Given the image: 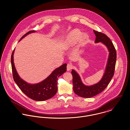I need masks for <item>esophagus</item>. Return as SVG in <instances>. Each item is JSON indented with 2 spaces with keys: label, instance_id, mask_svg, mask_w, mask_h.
Here are the masks:
<instances>
[{
  "label": "esophagus",
  "instance_id": "esophagus-1",
  "mask_svg": "<svg viewBox=\"0 0 130 130\" xmlns=\"http://www.w3.org/2000/svg\"><path fill=\"white\" fill-rule=\"evenodd\" d=\"M72 68V66L71 64H70V63L68 64V65H67V71H71Z\"/></svg>",
  "mask_w": 130,
  "mask_h": 130
}]
</instances>
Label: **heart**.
I'll return each mask as SVG.
<instances>
[{
    "label": "heart",
    "mask_w": 130,
    "mask_h": 130,
    "mask_svg": "<svg viewBox=\"0 0 130 130\" xmlns=\"http://www.w3.org/2000/svg\"><path fill=\"white\" fill-rule=\"evenodd\" d=\"M83 35L82 32L78 29H75L71 31L66 36L63 46L66 50H69L74 46L79 41V46H85L89 41V36L86 34Z\"/></svg>",
    "instance_id": "b5f03b06"
}]
</instances>
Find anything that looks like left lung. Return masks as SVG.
I'll list each match as a JSON object with an SVG mask.
<instances>
[{"label": "left lung", "mask_w": 130, "mask_h": 130, "mask_svg": "<svg viewBox=\"0 0 130 130\" xmlns=\"http://www.w3.org/2000/svg\"><path fill=\"white\" fill-rule=\"evenodd\" d=\"M96 36L95 43L101 42L107 47L109 53L104 74L101 79L94 85L87 86L83 83L79 75L72 70L71 74L73 79V89L74 93L80 97L90 98L98 94L106 88L113 77L115 68L117 54L115 48L109 38L105 34L93 30Z\"/></svg>", "instance_id": "obj_1"}]
</instances>
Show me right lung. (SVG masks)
Here are the masks:
<instances>
[{
    "instance_id": "obj_1",
    "label": "right lung",
    "mask_w": 130,
    "mask_h": 130,
    "mask_svg": "<svg viewBox=\"0 0 130 130\" xmlns=\"http://www.w3.org/2000/svg\"><path fill=\"white\" fill-rule=\"evenodd\" d=\"M35 32V31L28 32L21 37L19 41L25 36ZM14 50L12 52L11 58L12 74L14 82L21 90L28 97L35 101H45L53 97L57 92L58 77L67 71V64L64 63L55 69L42 82L36 84H30L23 80L16 71L13 59Z\"/></svg>"
}]
</instances>
